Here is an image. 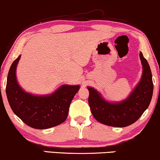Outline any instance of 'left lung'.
I'll return each instance as SVG.
<instances>
[{
    "instance_id": "left-lung-1",
    "label": "left lung",
    "mask_w": 160,
    "mask_h": 160,
    "mask_svg": "<svg viewBox=\"0 0 160 160\" xmlns=\"http://www.w3.org/2000/svg\"><path fill=\"white\" fill-rule=\"evenodd\" d=\"M139 58L142 65L140 81L129 97L120 102H107L94 88L88 87L89 104L92 115L102 124L113 127H126L136 122L148 108L152 98V74L142 52Z\"/></svg>"
}]
</instances>
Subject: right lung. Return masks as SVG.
Instances as JSON below:
<instances>
[{
    "label": "right lung",
    "mask_w": 160,
    "mask_h": 160,
    "mask_svg": "<svg viewBox=\"0 0 160 160\" xmlns=\"http://www.w3.org/2000/svg\"><path fill=\"white\" fill-rule=\"evenodd\" d=\"M21 55L12 62L7 77L6 92L13 112L33 128L46 129L63 122L80 86L63 85L52 94L36 96L26 92L16 79V68Z\"/></svg>",
    "instance_id": "1"
}]
</instances>
